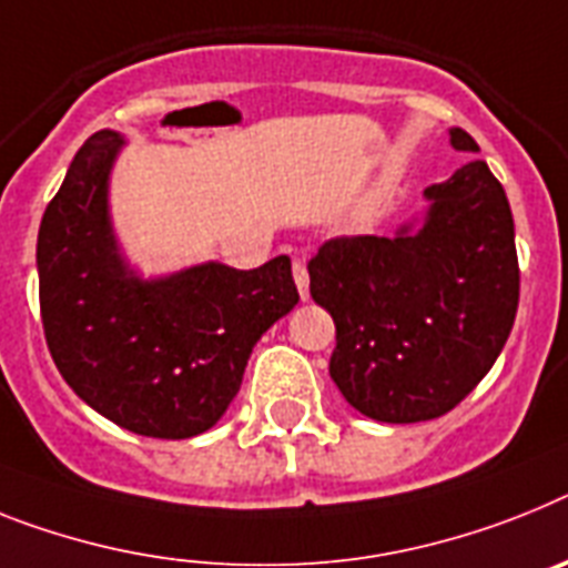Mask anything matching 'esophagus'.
I'll list each match as a JSON object with an SVG mask.
<instances>
[{"label":"esophagus","mask_w":568,"mask_h":568,"mask_svg":"<svg viewBox=\"0 0 568 568\" xmlns=\"http://www.w3.org/2000/svg\"><path fill=\"white\" fill-rule=\"evenodd\" d=\"M294 283H297V292H300V300H308V271H306V262L297 260L294 262Z\"/></svg>","instance_id":"1"}]
</instances>
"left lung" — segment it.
<instances>
[{"label": "left lung", "instance_id": "8db88e82", "mask_svg": "<svg viewBox=\"0 0 568 568\" xmlns=\"http://www.w3.org/2000/svg\"><path fill=\"white\" fill-rule=\"evenodd\" d=\"M459 152H479L450 130ZM427 211L395 236H343L308 262L332 314L328 375L364 416L416 424L445 416L488 375L519 303L514 216L479 159L424 190Z\"/></svg>", "mask_w": 568, "mask_h": 568}]
</instances>
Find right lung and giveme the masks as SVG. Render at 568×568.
Here are the masks:
<instances>
[{
	"label": "right lung",
	"instance_id": "right-lung-1",
	"mask_svg": "<svg viewBox=\"0 0 568 568\" xmlns=\"http://www.w3.org/2000/svg\"><path fill=\"white\" fill-rule=\"evenodd\" d=\"M123 144L121 132H94L45 207L42 328L65 384L100 416L138 436L190 438L225 416L256 341L297 306L292 260L138 274L109 213Z\"/></svg>",
	"mask_w": 568,
	"mask_h": 568
}]
</instances>
